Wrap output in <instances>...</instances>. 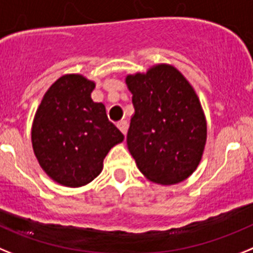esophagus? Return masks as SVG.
Segmentation results:
<instances>
[{"instance_id":"34e87169","label":"esophagus","mask_w":253,"mask_h":253,"mask_svg":"<svg viewBox=\"0 0 253 253\" xmlns=\"http://www.w3.org/2000/svg\"><path fill=\"white\" fill-rule=\"evenodd\" d=\"M118 128L121 129V132L124 133V135H126L127 133V128H128V122L127 121H121V122H118Z\"/></svg>"}]
</instances>
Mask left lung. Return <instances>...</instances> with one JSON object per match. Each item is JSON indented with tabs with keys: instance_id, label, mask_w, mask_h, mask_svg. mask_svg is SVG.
<instances>
[{
	"instance_id": "1",
	"label": "left lung",
	"mask_w": 253,
	"mask_h": 253,
	"mask_svg": "<svg viewBox=\"0 0 253 253\" xmlns=\"http://www.w3.org/2000/svg\"><path fill=\"white\" fill-rule=\"evenodd\" d=\"M135 114L127 146L150 181L174 184L199 166L206 142V121L196 93L173 66L158 65L128 75Z\"/></svg>"
}]
</instances>
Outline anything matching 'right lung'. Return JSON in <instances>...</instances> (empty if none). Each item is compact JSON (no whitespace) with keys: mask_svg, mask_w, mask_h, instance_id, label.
<instances>
[{"mask_svg":"<svg viewBox=\"0 0 253 253\" xmlns=\"http://www.w3.org/2000/svg\"><path fill=\"white\" fill-rule=\"evenodd\" d=\"M93 81L81 75L62 76L48 89L35 114L33 149L50 178L69 187L93 181L103 160L124 135L94 103Z\"/></svg>","mask_w":253,"mask_h":253,"instance_id":"add662e5","label":"right lung"}]
</instances>
